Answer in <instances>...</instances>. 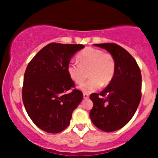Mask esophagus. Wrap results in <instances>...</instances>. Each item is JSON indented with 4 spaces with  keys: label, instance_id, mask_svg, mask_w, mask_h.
Instances as JSON below:
<instances>
[{
    "label": "esophagus",
    "instance_id": "1",
    "mask_svg": "<svg viewBox=\"0 0 158 158\" xmlns=\"http://www.w3.org/2000/svg\"><path fill=\"white\" fill-rule=\"evenodd\" d=\"M83 97L85 99H88L89 97V95L88 94V93H83Z\"/></svg>",
    "mask_w": 158,
    "mask_h": 158
}]
</instances>
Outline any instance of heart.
<instances>
[{"label":"heart","mask_w":158,"mask_h":158,"mask_svg":"<svg viewBox=\"0 0 158 158\" xmlns=\"http://www.w3.org/2000/svg\"><path fill=\"white\" fill-rule=\"evenodd\" d=\"M78 63L70 62L67 65V73L71 80L81 85L85 80L87 72L89 81L82 84L80 89L85 93H91L102 86L107 85L115 76L116 63L114 57L100 49L87 47L77 56Z\"/></svg>","instance_id":"b5f03b06"}]
</instances>
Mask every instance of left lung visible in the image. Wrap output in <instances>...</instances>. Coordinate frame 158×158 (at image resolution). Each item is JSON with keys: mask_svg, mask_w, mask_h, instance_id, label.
I'll return each instance as SVG.
<instances>
[{"mask_svg": "<svg viewBox=\"0 0 158 158\" xmlns=\"http://www.w3.org/2000/svg\"><path fill=\"white\" fill-rule=\"evenodd\" d=\"M105 49L116 63L115 76L100 93H93L89 115L97 128L112 132L123 127L134 116L142 96V74L131 54L115 43L94 44Z\"/></svg>", "mask_w": 158, "mask_h": 158, "instance_id": "1", "label": "left lung"}]
</instances>
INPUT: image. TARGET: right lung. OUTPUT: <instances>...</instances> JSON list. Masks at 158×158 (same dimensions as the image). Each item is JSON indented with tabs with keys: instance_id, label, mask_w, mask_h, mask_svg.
Returning a JSON list of instances; mask_svg holds the SVG:
<instances>
[{
	"instance_id": "add662e5",
	"label": "right lung",
	"mask_w": 158,
	"mask_h": 158,
	"mask_svg": "<svg viewBox=\"0 0 158 158\" xmlns=\"http://www.w3.org/2000/svg\"><path fill=\"white\" fill-rule=\"evenodd\" d=\"M81 44L52 43L41 49L25 71L22 98L29 117L39 128L51 134L69 126L83 94L67 73L71 58Z\"/></svg>"
}]
</instances>
